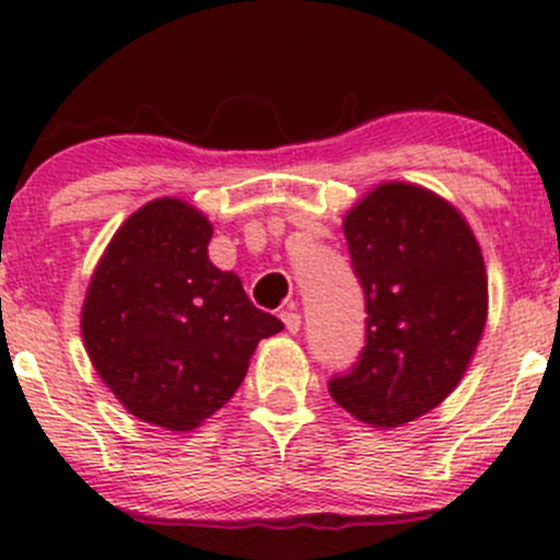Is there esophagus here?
<instances>
[{"label": "esophagus", "instance_id": "34e87169", "mask_svg": "<svg viewBox=\"0 0 560 560\" xmlns=\"http://www.w3.org/2000/svg\"><path fill=\"white\" fill-rule=\"evenodd\" d=\"M281 322H284V327H287V330H290V332L301 330V314L292 312V308H290V312H281Z\"/></svg>", "mask_w": 560, "mask_h": 560}]
</instances>
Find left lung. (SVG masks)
<instances>
[{"label":"left lung","instance_id":"1","mask_svg":"<svg viewBox=\"0 0 560 560\" xmlns=\"http://www.w3.org/2000/svg\"><path fill=\"white\" fill-rule=\"evenodd\" d=\"M365 295V347L327 382L358 420L398 428L436 409L488 316V276L466 219L415 184H382L343 222Z\"/></svg>","mask_w":560,"mask_h":560}]
</instances>
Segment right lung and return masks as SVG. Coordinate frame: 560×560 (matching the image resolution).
<instances>
[{
  "mask_svg": "<svg viewBox=\"0 0 560 560\" xmlns=\"http://www.w3.org/2000/svg\"><path fill=\"white\" fill-rule=\"evenodd\" d=\"M211 235L184 200L149 202L113 235L83 303L97 374L135 417L167 431H191L222 409L259 338L284 327L208 259Z\"/></svg>",
  "mask_w": 560,
  "mask_h": 560,
  "instance_id": "1",
  "label": "right lung"
}]
</instances>
